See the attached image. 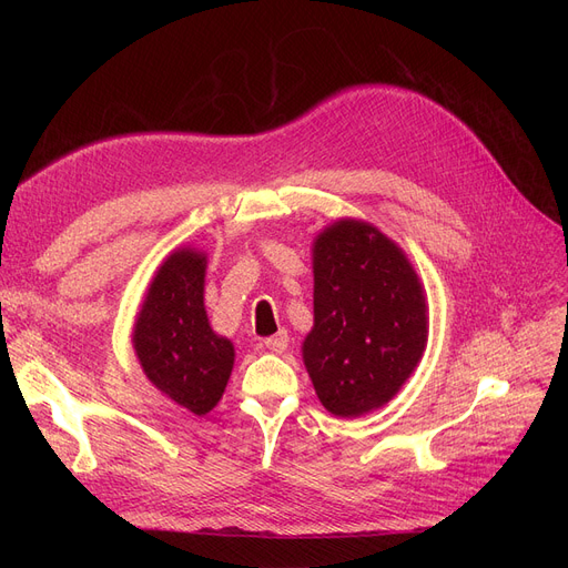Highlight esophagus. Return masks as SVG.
Wrapping results in <instances>:
<instances>
[{"label": "esophagus", "instance_id": "obj_1", "mask_svg": "<svg viewBox=\"0 0 568 568\" xmlns=\"http://www.w3.org/2000/svg\"><path fill=\"white\" fill-rule=\"evenodd\" d=\"M287 343H290L287 332H285V329H281L276 336H272V338H266V341H264V347H266V349H272V352H276V354H281V352H285V349H287Z\"/></svg>", "mask_w": 568, "mask_h": 568}]
</instances>
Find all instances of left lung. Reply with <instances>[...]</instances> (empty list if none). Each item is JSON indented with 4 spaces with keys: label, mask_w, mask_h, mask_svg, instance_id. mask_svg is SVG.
<instances>
[{
    "label": "left lung",
    "mask_w": 568,
    "mask_h": 568,
    "mask_svg": "<svg viewBox=\"0 0 568 568\" xmlns=\"http://www.w3.org/2000/svg\"><path fill=\"white\" fill-rule=\"evenodd\" d=\"M313 329L302 345L320 403L362 416L389 403L428 341L424 285L407 255L366 221L341 219L313 244Z\"/></svg>",
    "instance_id": "obj_1"
}]
</instances>
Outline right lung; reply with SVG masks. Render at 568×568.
<instances>
[{"label":"right lung","instance_id":"add662e5","mask_svg":"<svg viewBox=\"0 0 568 568\" xmlns=\"http://www.w3.org/2000/svg\"><path fill=\"white\" fill-rule=\"evenodd\" d=\"M204 272V253H170L149 283L133 326V347L146 379L197 416L216 407L234 366V345L209 326Z\"/></svg>","mask_w":568,"mask_h":568}]
</instances>
